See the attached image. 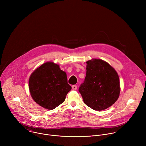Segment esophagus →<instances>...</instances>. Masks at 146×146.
Returning a JSON list of instances; mask_svg holds the SVG:
<instances>
[{"label": "esophagus", "instance_id": "34e87169", "mask_svg": "<svg viewBox=\"0 0 146 146\" xmlns=\"http://www.w3.org/2000/svg\"><path fill=\"white\" fill-rule=\"evenodd\" d=\"M72 89H73V90H76L77 88V87L76 85H73V86H72Z\"/></svg>", "mask_w": 146, "mask_h": 146}]
</instances>
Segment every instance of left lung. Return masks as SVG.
I'll list each match as a JSON object with an SVG mask.
<instances>
[{
    "label": "left lung",
    "instance_id": "8db88e82",
    "mask_svg": "<svg viewBox=\"0 0 146 146\" xmlns=\"http://www.w3.org/2000/svg\"><path fill=\"white\" fill-rule=\"evenodd\" d=\"M87 73L79 92L87 106L104 110L117 100L120 94L118 74L107 62L92 59L86 62Z\"/></svg>",
    "mask_w": 146,
    "mask_h": 146
}]
</instances>
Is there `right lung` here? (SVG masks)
Masks as SVG:
<instances>
[{"label":"right lung","instance_id":"add662e5","mask_svg":"<svg viewBox=\"0 0 146 146\" xmlns=\"http://www.w3.org/2000/svg\"><path fill=\"white\" fill-rule=\"evenodd\" d=\"M29 88L33 100L48 110L63 103L72 90L66 72L52 62H46L33 71L29 79Z\"/></svg>","mask_w":146,"mask_h":146}]
</instances>
